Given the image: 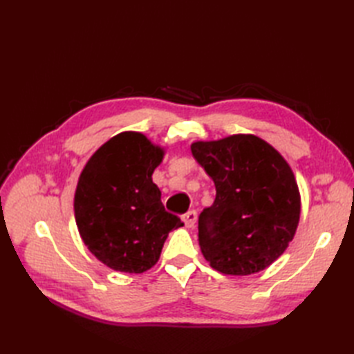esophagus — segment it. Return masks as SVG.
<instances>
[{
	"instance_id": "34e87169",
	"label": "esophagus",
	"mask_w": 354,
	"mask_h": 354,
	"mask_svg": "<svg viewBox=\"0 0 354 354\" xmlns=\"http://www.w3.org/2000/svg\"><path fill=\"white\" fill-rule=\"evenodd\" d=\"M196 218H198V216H196V211L195 209H190L186 214H183V216H181V220L185 221V224H186L187 227H194L195 223H196Z\"/></svg>"
}]
</instances>
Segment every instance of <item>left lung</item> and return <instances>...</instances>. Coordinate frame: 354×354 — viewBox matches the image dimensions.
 <instances>
[{
    "mask_svg": "<svg viewBox=\"0 0 354 354\" xmlns=\"http://www.w3.org/2000/svg\"><path fill=\"white\" fill-rule=\"evenodd\" d=\"M190 149L216 185L214 203L198 220L205 260L224 274L264 270L283 254L298 226L301 203L291 167L252 134L195 142Z\"/></svg>",
    "mask_w": 354,
    "mask_h": 354,
    "instance_id": "obj_1",
    "label": "left lung"
}]
</instances>
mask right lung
Wrapping results in <instances>:
<instances>
[{
  "mask_svg": "<svg viewBox=\"0 0 354 354\" xmlns=\"http://www.w3.org/2000/svg\"><path fill=\"white\" fill-rule=\"evenodd\" d=\"M164 149L142 133L112 137L88 159L75 190V220L90 252L116 272L143 273L168 233L183 226L165 211L152 181Z\"/></svg>",
  "mask_w": 354,
  "mask_h": 354,
  "instance_id": "obj_1",
  "label": "right lung"
}]
</instances>
